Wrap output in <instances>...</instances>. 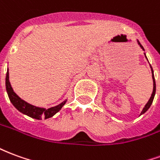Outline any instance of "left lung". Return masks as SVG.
I'll use <instances>...</instances> for the list:
<instances>
[{"label":"left lung","mask_w":160,"mask_h":160,"mask_svg":"<svg viewBox=\"0 0 160 160\" xmlns=\"http://www.w3.org/2000/svg\"><path fill=\"white\" fill-rule=\"evenodd\" d=\"M137 42L138 44L140 45V47H141V49H143L145 51L144 48H143V46L141 45V42H139L137 40ZM145 54V53H144ZM145 56H146V54H145ZM146 58H147V56H146ZM148 59V58H147ZM150 68H151V70H152V80H153V90H152V93L151 97H150V98H149V100H148V102L147 103V104L145 105V107L143 108V110H142V111L141 112V115L144 114L146 111H148V109L150 108V106H151V104H152V101H153V98H154V96H155V92H156V83H155V79H154V75H153V70H152V68L151 67V65H150Z\"/></svg>","instance_id":"8db88e82"}]
</instances>
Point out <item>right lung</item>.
Here are the masks:
<instances>
[{"mask_svg":"<svg viewBox=\"0 0 160 160\" xmlns=\"http://www.w3.org/2000/svg\"><path fill=\"white\" fill-rule=\"evenodd\" d=\"M6 89H7L9 99L11 101L12 105L24 115H26L30 118H34L37 120H42V118H44L45 119L52 118L54 115H56L58 111H61V109L67 102L66 99L56 106L45 109V108L37 107L35 105H32V104L24 101L13 92V89L11 87V84L9 81L8 68V72H7V75H6Z\"/></svg>","mask_w":160,"mask_h":160,"instance_id":"obj_1","label":"right lung"}]
</instances>
